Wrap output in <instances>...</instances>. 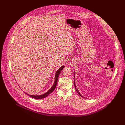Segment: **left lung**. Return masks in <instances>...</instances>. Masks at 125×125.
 Here are the masks:
<instances>
[{
    "mask_svg": "<svg viewBox=\"0 0 125 125\" xmlns=\"http://www.w3.org/2000/svg\"><path fill=\"white\" fill-rule=\"evenodd\" d=\"M74 84H75V83H74ZM74 86H75V90H76V92H77V93L79 94L81 97H83V96H82L81 94H80V92H79V91H78V90H77V89L76 88V86H75V85H74Z\"/></svg>",
    "mask_w": 125,
    "mask_h": 125,
    "instance_id": "8db88e82",
    "label": "left lung"
}]
</instances>
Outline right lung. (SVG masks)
Listing matches in <instances>:
<instances>
[{
	"label": "right lung",
	"instance_id": "obj_1",
	"mask_svg": "<svg viewBox=\"0 0 125 125\" xmlns=\"http://www.w3.org/2000/svg\"><path fill=\"white\" fill-rule=\"evenodd\" d=\"M64 68V66H61L60 68H59L57 71L56 72V74H55V82L53 84V86L52 87V88L50 89V90H49L47 93H45V94L42 95H30L27 94L28 95H29L30 97L33 98H34V99H42V98H44L45 97H47L48 96H49L52 91H54V90L56 88V87L57 86V82H58V77L59 74H60V73L61 72L62 70Z\"/></svg>",
	"mask_w": 125,
	"mask_h": 125
}]
</instances>
